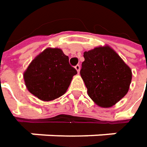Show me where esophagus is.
Returning a JSON list of instances; mask_svg holds the SVG:
<instances>
[{
  "label": "esophagus",
  "instance_id": "1",
  "mask_svg": "<svg viewBox=\"0 0 147 147\" xmlns=\"http://www.w3.org/2000/svg\"><path fill=\"white\" fill-rule=\"evenodd\" d=\"M75 69L77 70L78 73H79V71H80V65H79V64H77V65L75 66Z\"/></svg>",
  "mask_w": 147,
  "mask_h": 147
}]
</instances>
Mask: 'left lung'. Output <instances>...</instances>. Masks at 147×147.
I'll use <instances>...</instances> for the list:
<instances>
[{
  "mask_svg": "<svg viewBox=\"0 0 147 147\" xmlns=\"http://www.w3.org/2000/svg\"><path fill=\"white\" fill-rule=\"evenodd\" d=\"M80 74L88 94L99 107H110L128 92L131 70L108 45L84 53Z\"/></svg>",
  "mask_w": 147,
  "mask_h": 147,
  "instance_id": "left-lung-1",
  "label": "left lung"
}]
</instances>
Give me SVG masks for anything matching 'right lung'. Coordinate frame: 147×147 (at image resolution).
<instances>
[{
    "mask_svg": "<svg viewBox=\"0 0 147 147\" xmlns=\"http://www.w3.org/2000/svg\"><path fill=\"white\" fill-rule=\"evenodd\" d=\"M77 70L60 49L47 48L37 55L24 73L29 92L42 101H51L64 94Z\"/></svg>",
    "mask_w": 147,
    "mask_h": 147,
    "instance_id": "right-lung-1",
    "label": "right lung"
}]
</instances>
